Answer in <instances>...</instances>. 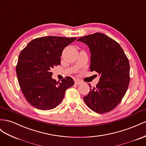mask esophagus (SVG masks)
<instances>
[{
	"label": "esophagus",
	"mask_w": 146,
	"mask_h": 146,
	"mask_svg": "<svg viewBox=\"0 0 146 146\" xmlns=\"http://www.w3.org/2000/svg\"><path fill=\"white\" fill-rule=\"evenodd\" d=\"M75 84H76V85H80L82 84V82L80 81V80H75Z\"/></svg>",
	"instance_id": "34e87169"
}]
</instances>
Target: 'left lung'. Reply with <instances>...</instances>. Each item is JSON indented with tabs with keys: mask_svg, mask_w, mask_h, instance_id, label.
I'll use <instances>...</instances> for the list:
<instances>
[{
	"mask_svg": "<svg viewBox=\"0 0 146 146\" xmlns=\"http://www.w3.org/2000/svg\"><path fill=\"white\" fill-rule=\"evenodd\" d=\"M77 41L88 46L90 71L100 75V82L90 89L84 100L94 112H110L121 102L128 89L130 80L128 59L120 45L104 34L88 35L78 38Z\"/></svg>",
	"mask_w": 146,
	"mask_h": 146,
	"instance_id": "left-lung-1",
	"label": "left lung"
}]
</instances>
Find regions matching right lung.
I'll return each instance as SVG.
<instances>
[{"instance_id":"add662e5","label":"right lung","mask_w":146,"mask_h":146,"mask_svg":"<svg viewBox=\"0 0 146 146\" xmlns=\"http://www.w3.org/2000/svg\"><path fill=\"white\" fill-rule=\"evenodd\" d=\"M76 38L39 37L31 41L21 52L16 72L24 96L33 107L44 111L54 109L62 101L66 90L74 85L70 77L61 82L53 79L51 69L60 64L62 51Z\"/></svg>"}]
</instances>
